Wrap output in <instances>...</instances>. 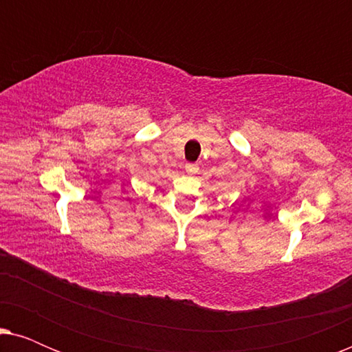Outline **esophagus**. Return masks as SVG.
<instances>
[{"instance_id":"34e87169","label":"esophagus","mask_w":352,"mask_h":352,"mask_svg":"<svg viewBox=\"0 0 352 352\" xmlns=\"http://www.w3.org/2000/svg\"><path fill=\"white\" fill-rule=\"evenodd\" d=\"M186 171L189 175H195V173H199V165L197 163H186Z\"/></svg>"}]
</instances>
